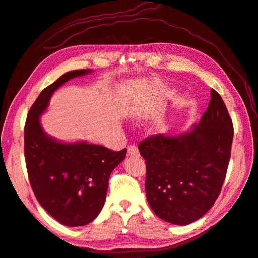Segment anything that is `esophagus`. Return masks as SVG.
Listing matches in <instances>:
<instances>
[{
  "instance_id": "34e87169",
  "label": "esophagus",
  "mask_w": 258,
  "mask_h": 258,
  "mask_svg": "<svg viewBox=\"0 0 258 258\" xmlns=\"http://www.w3.org/2000/svg\"><path fill=\"white\" fill-rule=\"evenodd\" d=\"M128 156H130V157H137V156H139V150L136 145L128 146Z\"/></svg>"
}]
</instances>
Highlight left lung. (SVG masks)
<instances>
[{
    "instance_id": "1",
    "label": "left lung",
    "mask_w": 258,
    "mask_h": 258,
    "mask_svg": "<svg viewBox=\"0 0 258 258\" xmlns=\"http://www.w3.org/2000/svg\"><path fill=\"white\" fill-rule=\"evenodd\" d=\"M232 137L227 107L211 89L207 111L188 134L152 135L139 143L146 165V198L156 215L187 225L208 212L227 173Z\"/></svg>"
}]
</instances>
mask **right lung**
<instances>
[{"instance_id":"1","label":"right lung","mask_w":258,"mask_h":258,"mask_svg":"<svg viewBox=\"0 0 258 258\" xmlns=\"http://www.w3.org/2000/svg\"><path fill=\"white\" fill-rule=\"evenodd\" d=\"M90 72H68L36 98L25 124V158L29 181L37 201L59 223L70 227L92 222L103 208L108 178L123 160L127 148L115 152L85 142L64 144L48 137L40 115L53 91L69 80Z\"/></svg>"}]
</instances>
